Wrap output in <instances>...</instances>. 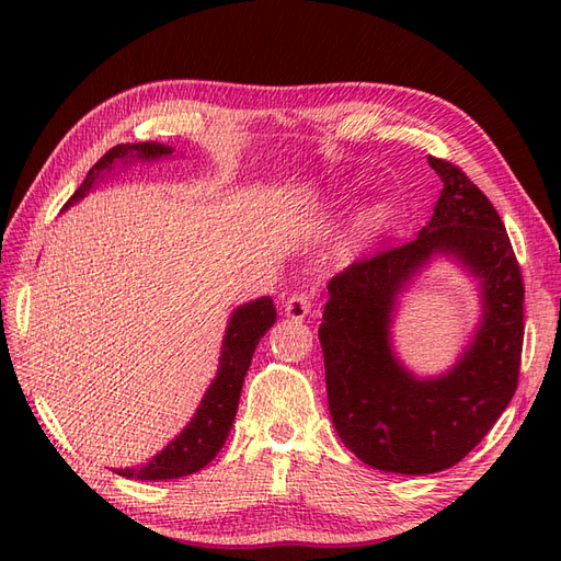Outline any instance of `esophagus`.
Segmentation results:
<instances>
[{
    "instance_id": "esophagus-1",
    "label": "esophagus",
    "mask_w": 561,
    "mask_h": 561,
    "mask_svg": "<svg viewBox=\"0 0 561 561\" xmlns=\"http://www.w3.org/2000/svg\"><path fill=\"white\" fill-rule=\"evenodd\" d=\"M285 316L293 320H304L311 313V297L307 293H295L287 297V301L283 304Z\"/></svg>"
}]
</instances>
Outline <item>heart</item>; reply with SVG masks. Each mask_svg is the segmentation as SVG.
I'll return each instance as SVG.
<instances>
[{"instance_id":"heart-1","label":"heart","mask_w":561,"mask_h":561,"mask_svg":"<svg viewBox=\"0 0 561 561\" xmlns=\"http://www.w3.org/2000/svg\"><path fill=\"white\" fill-rule=\"evenodd\" d=\"M386 222V210L381 206H369L365 208L358 219H355L353 225V239L355 243H365L369 239H375V236L381 231Z\"/></svg>"}]
</instances>
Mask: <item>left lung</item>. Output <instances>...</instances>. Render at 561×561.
I'll list each match as a JSON object with an SVG mask.
<instances>
[{
    "label": "left lung",
    "instance_id": "8db88e82",
    "mask_svg": "<svg viewBox=\"0 0 561 561\" xmlns=\"http://www.w3.org/2000/svg\"><path fill=\"white\" fill-rule=\"evenodd\" d=\"M428 163L443 180L431 222L334 276L318 328L336 435L363 463L402 474L451 468L480 445L515 396L524 339L522 274L499 213L456 165ZM437 259L479 283L481 318L445 373L416 376L392 346V322Z\"/></svg>",
    "mask_w": 561,
    "mask_h": 561
}]
</instances>
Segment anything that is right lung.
<instances>
[{
  "label": "right lung",
  "instance_id": "add662e5",
  "mask_svg": "<svg viewBox=\"0 0 561 561\" xmlns=\"http://www.w3.org/2000/svg\"><path fill=\"white\" fill-rule=\"evenodd\" d=\"M171 157H175V149L161 142L116 145L91 168V173L70 196V201L65 203L62 210L72 208L83 196H89L100 182H107L122 171L126 173V168L133 163H154ZM274 322L276 307L271 297H260L236 307L225 330L217 375L210 381L206 396L201 398V404L196 407L192 421L159 454H154L149 463H142L138 468H116L114 472L122 474V478L159 482L186 478V474L206 468L227 443L236 410H239L241 388L248 375L252 353L257 348L260 339L274 328Z\"/></svg>",
  "mask_w": 561,
  "mask_h": 561
}]
</instances>
